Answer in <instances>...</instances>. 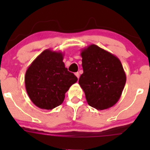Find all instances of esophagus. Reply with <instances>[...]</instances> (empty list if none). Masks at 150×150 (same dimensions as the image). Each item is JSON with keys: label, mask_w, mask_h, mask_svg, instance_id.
I'll use <instances>...</instances> for the list:
<instances>
[{"label": "esophagus", "mask_w": 150, "mask_h": 150, "mask_svg": "<svg viewBox=\"0 0 150 150\" xmlns=\"http://www.w3.org/2000/svg\"><path fill=\"white\" fill-rule=\"evenodd\" d=\"M75 76H76L77 78H78V79L80 78V73H79V72H75Z\"/></svg>", "instance_id": "obj_1"}]
</instances>
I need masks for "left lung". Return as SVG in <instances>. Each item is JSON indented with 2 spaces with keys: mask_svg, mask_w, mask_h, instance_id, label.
<instances>
[{
  "mask_svg": "<svg viewBox=\"0 0 150 150\" xmlns=\"http://www.w3.org/2000/svg\"><path fill=\"white\" fill-rule=\"evenodd\" d=\"M83 73L79 85L88 104L98 110L112 107L118 102L126 82L120 59L96 45L81 50Z\"/></svg>",
  "mask_w": 150,
  "mask_h": 150,
  "instance_id": "left-lung-1",
  "label": "left lung"
}]
</instances>
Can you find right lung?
I'll return each instance as SVG.
<instances>
[{
	"label": "right lung",
	"mask_w": 150,
	"mask_h": 150,
	"mask_svg": "<svg viewBox=\"0 0 150 150\" xmlns=\"http://www.w3.org/2000/svg\"><path fill=\"white\" fill-rule=\"evenodd\" d=\"M61 51L46 49L28 67L25 76L29 97L38 107L52 110L62 104L66 92L78 78L67 70Z\"/></svg>",
	"instance_id": "obj_1"
}]
</instances>
